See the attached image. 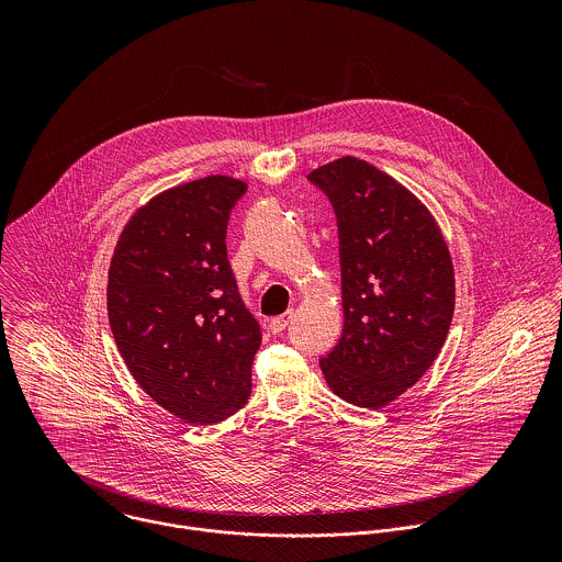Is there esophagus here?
<instances>
[{
  "label": "esophagus",
  "mask_w": 562,
  "mask_h": 562,
  "mask_svg": "<svg viewBox=\"0 0 562 562\" xmlns=\"http://www.w3.org/2000/svg\"><path fill=\"white\" fill-rule=\"evenodd\" d=\"M294 318V312L290 310L288 314H283V316H277V318H272V321L268 322V326H270V330L272 333H281L288 324H290V321Z\"/></svg>",
  "instance_id": "obj_1"
}]
</instances>
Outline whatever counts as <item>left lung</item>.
Returning a JSON list of instances; mask_svg holds the SVG:
<instances>
[{"instance_id": "8db88e82", "label": "left lung", "mask_w": 562, "mask_h": 562, "mask_svg": "<svg viewBox=\"0 0 562 562\" xmlns=\"http://www.w3.org/2000/svg\"><path fill=\"white\" fill-rule=\"evenodd\" d=\"M330 199L344 328L321 359L335 396L381 408L435 363L454 314V266L428 207L392 175L344 156L310 172Z\"/></svg>"}]
</instances>
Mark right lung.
Instances as JSON below:
<instances>
[{
	"label": "right lung",
	"instance_id": "1",
	"mask_svg": "<svg viewBox=\"0 0 562 562\" xmlns=\"http://www.w3.org/2000/svg\"><path fill=\"white\" fill-rule=\"evenodd\" d=\"M246 183L210 175L156 194L123 227L108 270V318L143 392L212 426L250 396L259 324L227 259V223Z\"/></svg>",
	"mask_w": 562,
	"mask_h": 562
}]
</instances>
